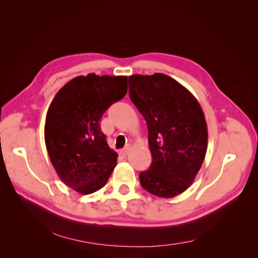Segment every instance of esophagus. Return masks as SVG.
Returning a JSON list of instances; mask_svg holds the SVG:
<instances>
[{"label":"esophagus","instance_id":"34e87169","mask_svg":"<svg viewBox=\"0 0 258 258\" xmlns=\"http://www.w3.org/2000/svg\"><path fill=\"white\" fill-rule=\"evenodd\" d=\"M120 154H121V155H123L124 157H126V156H127V155L130 154V148H128V147H126V148H124V149L120 151Z\"/></svg>","mask_w":258,"mask_h":258}]
</instances>
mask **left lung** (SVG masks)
Listing matches in <instances>:
<instances>
[{
  "mask_svg": "<svg viewBox=\"0 0 258 258\" xmlns=\"http://www.w3.org/2000/svg\"><path fill=\"white\" fill-rule=\"evenodd\" d=\"M130 98L148 125L152 163L140 173L143 189L173 198L194 182L207 151L208 131L198 100L165 74L128 77Z\"/></svg>",
  "mask_w": 258,
  "mask_h": 258,
  "instance_id": "1",
  "label": "left lung"
}]
</instances>
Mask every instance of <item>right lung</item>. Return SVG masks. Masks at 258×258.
I'll list each match as a JSON object with an SVG mask.
<instances>
[{"mask_svg":"<svg viewBox=\"0 0 258 258\" xmlns=\"http://www.w3.org/2000/svg\"><path fill=\"white\" fill-rule=\"evenodd\" d=\"M127 93L126 76H77L61 87L46 113L44 140L56 174L67 186L90 195L106 185L117 165L100 127L104 111Z\"/></svg>","mask_w":258,"mask_h":258,"instance_id":"obj_1","label":"right lung"}]
</instances>
